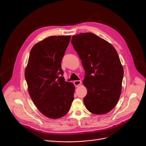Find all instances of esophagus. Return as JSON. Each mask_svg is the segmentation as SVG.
<instances>
[{
	"label": "esophagus",
	"instance_id": "esophagus-1",
	"mask_svg": "<svg viewBox=\"0 0 146 146\" xmlns=\"http://www.w3.org/2000/svg\"><path fill=\"white\" fill-rule=\"evenodd\" d=\"M73 83H74V84L75 87H78L81 84V81L80 80H76V81H74L73 82Z\"/></svg>",
	"mask_w": 146,
	"mask_h": 146
}]
</instances>
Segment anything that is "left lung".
Masks as SVG:
<instances>
[{
    "instance_id": "obj_1",
    "label": "left lung",
    "mask_w": 146,
    "mask_h": 146,
    "mask_svg": "<svg viewBox=\"0 0 146 146\" xmlns=\"http://www.w3.org/2000/svg\"><path fill=\"white\" fill-rule=\"evenodd\" d=\"M71 42L86 71L82 81L87 89L83 99L85 106L94 114L109 113L118 103L123 76L117 51L92 33L73 36Z\"/></svg>"
}]
</instances>
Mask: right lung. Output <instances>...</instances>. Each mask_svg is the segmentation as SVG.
<instances>
[{
  "instance_id": "1",
  "label": "right lung",
  "mask_w": 146,
  "mask_h": 146,
  "mask_svg": "<svg viewBox=\"0 0 146 146\" xmlns=\"http://www.w3.org/2000/svg\"><path fill=\"white\" fill-rule=\"evenodd\" d=\"M70 36H52L33 46L30 51L25 77L31 99L46 117L56 119L70 110L75 87L65 81L61 60Z\"/></svg>"
}]
</instances>
